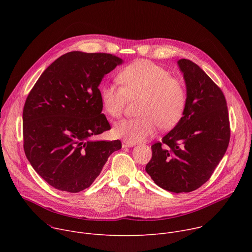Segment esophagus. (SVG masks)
Returning a JSON list of instances; mask_svg holds the SVG:
<instances>
[{"instance_id":"34e87169","label":"esophagus","mask_w":252,"mask_h":252,"mask_svg":"<svg viewBox=\"0 0 252 252\" xmlns=\"http://www.w3.org/2000/svg\"><path fill=\"white\" fill-rule=\"evenodd\" d=\"M133 146H134L133 142H130V141L126 140V139L123 140V148H130V147H133Z\"/></svg>"}]
</instances>
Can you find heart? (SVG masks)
Segmentation results:
<instances>
[{
  "label": "heart",
  "mask_w": 252,
  "mask_h": 252,
  "mask_svg": "<svg viewBox=\"0 0 252 252\" xmlns=\"http://www.w3.org/2000/svg\"><path fill=\"white\" fill-rule=\"evenodd\" d=\"M122 86L107 84L100 89L103 110L112 118H121L128 99L139 98L137 118L124 120L114 127V133L130 142L152 136L158 126L174 127L186 111L188 94L182 80L153 62L137 61L119 73Z\"/></svg>",
  "instance_id": "heart-1"
}]
</instances>
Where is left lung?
<instances>
[{
    "label": "left lung",
    "mask_w": 252,
    "mask_h": 252,
    "mask_svg": "<svg viewBox=\"0 0 252 252\" xmlns=\"http://www.w3.org/2000/svg\"><path fill=\"white\" fill-rule=\"evenodd\" d=\"M187 85V106L181 120L161 141L152 146L147 172L159 188L190 192L210 178L230 139L225 96L193 62H177Z\"/></svg>",
    "instance_id": "obj_1"
}]
</instances>
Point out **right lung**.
<instances>
[{
    "mask_svg": "<svg viewBox=\"0 0 252 252\" xmlns=\"http://www.w3.org/2000/svg\"><path fill=\"white\" fill-rule=\"evenodd\" d=\"M123 63L105 54L69 52L50 64L34 84L23 111L24 151L53 188L79 192L91 187L121 140H92L111 129L101 114L98 86Z\"/></svg>",
    "mask_w": 252,
    "mask_h": 252,
    "instance_id": "right-lung-1",
    "label": "right lung"
}]
</instances>
